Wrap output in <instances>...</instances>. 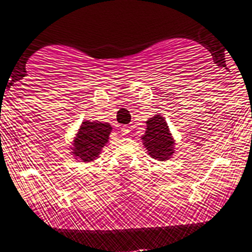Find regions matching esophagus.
Masks as SVG:
<instances>
[{
    "label": "esophagus",
    "instance_id": "1",
    "mask_svg": "<svg viewBox=\"0 0 252 252\" xmlns=\"http://www.w3.org/2000/svg\"><path fill=\"white\" fill-rule=\"evenodd\" d=\"M121 131H122V135H126V134H129V129L126 128V126H123V128L121 129Z\"/></svg>",
    "mask_w": 252,
    "mask_h": 252
}]
</instances>
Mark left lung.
Masks as SVG:
<instances>
[{
	"mask_svg": "<svg viewBox=\"0 0 252 252\" xmlns=\"http://www.w3.org/2000/svg\"><path fill=\"white\" fill-rule=\"evenodd\" d=\"M143 145L147 148L148 154L157 160H168L174 154V138L169 130L165 118L157 114L147 121V130L142 137Z\"/></svg>",
	"mask_w": 252,
	"mask_h": 252,
	"instance_id": "left-lung-1",
	"label": "left lung"
}]
</instances>
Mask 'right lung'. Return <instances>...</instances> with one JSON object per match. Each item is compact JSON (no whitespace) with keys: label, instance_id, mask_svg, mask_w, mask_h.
<instances>
[{"label":"right lung","instance_id":"1","mask_svg":"<svg viewBox=\"0 0 252 252\" xmlns=\"http://www.w3.org/2000/svg\"><path fill=\"white\" fill-rule=\"evenodd\" d=\"M112 126L109 123L84 121L73 140L72 154L82 161H93L97 159L109 139Z\"/></svg>","mask_w":252,"mask_h":252}]
</instances>
